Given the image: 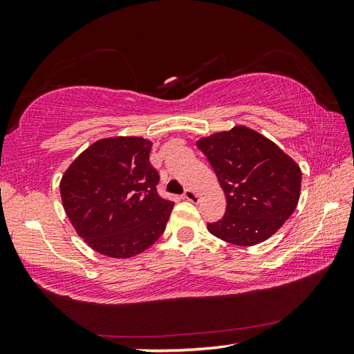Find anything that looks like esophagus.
<instances>
[{"label":"esophagus","mask_w":354,"mask_h":354,"mask_svg":"<svg viewBox=\"0 0 354 354\" xmlns=\"http://www.w3.org/2000/svg\"><path fill=\"white\" fill-rule=\"evenodd\" d=\"M184 199L190 201V202H198V201H199V196H198L196 192H193V190L189 189V190L184 192Z\"/></svg>","instance_id":"1"}]
</instances>
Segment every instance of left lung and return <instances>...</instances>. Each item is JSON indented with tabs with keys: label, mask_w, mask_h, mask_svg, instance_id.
I'll return each instance as SVG.
<instances>
[{
	"label": "left lung",
	"mask_w": 354,
	"mask_h": 354,
	"mask_svg": "<svg viewBox=\"0 0 354 354\" xmlns=\"http://www.w3.org/2000/svg\"><path fill=\"white\" fill-rule=\"evenodd\" d=\"M227 198L221 221L208 231L237 246L265 242L295 212L301 169L274 141L246 126H234L196 141Z\"/></svg>",
	"instance_id": "8db88e82"
}]
</instances>
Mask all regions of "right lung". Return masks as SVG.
Segmentation results:
<instances>
[{"label": "right lung", "instance_id": "right-lung-1", "mask_svg": "<svg viewBox=\"0 0 354 354\" xmlns=\"http://www.w3.org/2000/svg\"><path fill=\"white\" fill-rule=\"evenodd\" d=\"M152 141L112 137L93 142L61 179V198L71 225L89 248L112 259H131L165 230L173 202L156 192L150 165Z\"/></svg>", "mask_w": 354, "mask_h": 354}]
</instances>
